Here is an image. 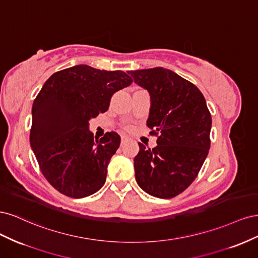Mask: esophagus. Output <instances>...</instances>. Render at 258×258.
Masks as SVG:
<instances>
[{
    "label": "esophagus",
    "mask_w": 258,
    "mask_h": 258,
    "mask_svg": "<svg viewBox=\"0 0 258 258\" xmlns=\"http://www.w3.org/2000/svg\"><path fill=\"white\" fill-rule=\"evenodd\" d=\"M128 140V137L127 136H124V135H122L121 136V143H124Z\"/></svg>",
    "instance_id": "esophagus-1"
}]
</instances>
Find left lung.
Instances as JSON below:
<instances>
[{
    "label": "left lung",
    "instance_id": "1",
    "mask_svg": "<svg viewBox=\"0 0 258 258\" xmlns=\"http://www.w3.org/2000/svg\"><path fill=\"white\" fill-rule=\"evenodd\" d=\"M129 74L150 93L146 124L158 136L152 150L139 143L134 160L137 183L151 196L173 198L197 177L210 150L212 118L206 99L196 86L168 69Z\"/></svg>",
    "mask_w": 258,
    "mask_h": 258
}]
</instances>
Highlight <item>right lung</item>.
<instances>
[{
  "label": "right lung",
  "instance_id": "add662e5",
  "mask_svg": "<svg viewBox=\"0 0 258 258\" xmlns=\"http://www.w3.org/2000/svg\"><path fill=\"white\" fill-rule=\"evenodd\" d=\"M131 83L122 71L80 64L43 85L32 106L30 144L42 173L61 194L84 198L104 185L120 137L112 131L95 139L89 120L106 112L114 93Z\"/></svg>",
  "mask_w": 258,
  "mask_h": 258
}]
</instances>
